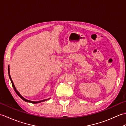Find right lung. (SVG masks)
<instances>
[{
    "label": "right lung",
    "instance_id": "add662e5",
    "mask_svg": "<svg viewBox=\"0 0 126 126\" xmlns=\"http://www.w3.org/2000/svg\"><path fill=\"white\" fill-rule=\"evenodd\" d=\"M8 75H9L10 79V80H11V83H12V86H13V89H15V92H16V94H17L18 95L19 97H20L21 99H23V100H24V101H26V102H27L32 103H39V102H41L45 101H46V100H48V99H45V100H41V101H30V100H27V99H25L23 96H22L19 93V92H18L17 90H16V87H15V85H14V83H13V81H12V79H11V75H10V68H9V66H8Z\"/></svg>",
    "mask_w": 126,
    "mask_h": 126
}]
</instances>
